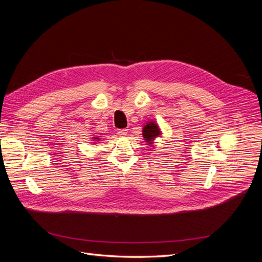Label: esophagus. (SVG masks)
<instances>
[{"mask_svg": "<svg viewBox=\"0 0 262 262\" xmlns=\"http://www.w3.org/2000/svg\"><path fill=\"white\" fill-rule=\"evenodd\" d=\"M126 133H128V129H120V130H118V134H119V136H121V137L126 136Z\"/></svg>", "mask_w": 262, "mask_h": 262, "instance_id": "esophagus-1", "label": "esophagus"}]
</instances>
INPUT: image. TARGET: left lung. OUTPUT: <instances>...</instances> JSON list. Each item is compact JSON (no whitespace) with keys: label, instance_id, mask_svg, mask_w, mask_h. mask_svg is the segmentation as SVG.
I'll return each mask as SVG.
<instances>
[{"label":"left lung","instance_id":"obj_1","mask_svg":"<svg viewBox=\"0 0 262 262\" xmlns=\"http://www.w3.org/2000/svg\"><path fill=\"white\" fill-rule=\"evenodd\" d=\"M160 136V129L155 122H147V124L143 128V137L147 143L152 144V141Z\"/></svg>","mask_w":262,"mask_h":262}]
</instances>
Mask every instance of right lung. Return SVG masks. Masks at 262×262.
Wrapping results in <instances>:
<instances>
[{
  "instance_id": "1",
  "label": "right lung",
  "mask_w": 262,
  "mask_h": 262,
  "mask_svg": "<svg viewBox=\"0 0 262 262\" xmlns=\"http://www.w3.org/2000/svg\"><path fill=\"white\" fill-rule=\"evenodd\" d=\"M94 139H95V140H98V138H94Z\"/></svg>"
}]
</instances>
